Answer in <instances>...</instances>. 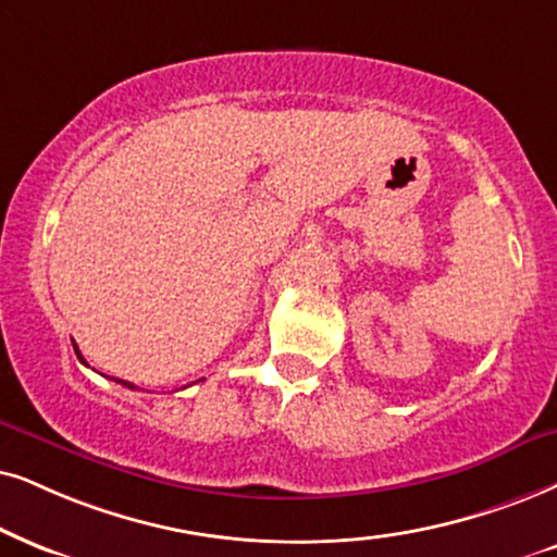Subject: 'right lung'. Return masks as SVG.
I'll return each instance as SVG.
<instances>
[{"instance_id":"obj_1","label":"right lung","mask_w":557,"mask_h":557,"mask_svg":"<svg viewBox=\"0 0 557 557\" xmlns=\"http://www.w3.org/2000/svg\"><path fill=\"white\" fill-rule=\"evenodd\" d=\"M74 349H76V344H74ZM76 357H79V360H82V351L79 349H76ZM84 362V360H82ZM115 383H121V385H125V388H136V385H133V383H128V380H115Z\"/></svg>"}]
</instances>
